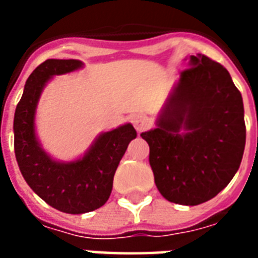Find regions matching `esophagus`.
<instances>
[{"mask_svg":"<svg viewBox=\"0 0 258 258\" xmlns=\"http://www.w3.org/2000/svg\"><path fill=\"white\" fill-rule=\"evenodd\" d=\"M131 121H133L135 130H137L138 133L144 131V130L149 125V120H148V117H146L145 114H135V116H133V118H131Z\"/></svg>","mask_w":258,"mask_h":258,"instance_id":"1","label":"esophagus"}]
</instances>
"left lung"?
Returning <instances> with one entry per match:
<instances>
[{"instance_id":"1","label":"left lung","mask_w":258,"mask_h":258,"mask_svg":"<svg viewBox=\"0 0 258 258\" xmlns=\"http://www.w3.org/2000/svg\"><path fill=\"white\" fill-rule=\"evenodd\" d=\"M188 69L166 99L156 127L142 133L149 164L164 199L196 206L213 199L238 171L246 125L242 95L228 70L205 55Z\"/></svg>"}]
</instances>
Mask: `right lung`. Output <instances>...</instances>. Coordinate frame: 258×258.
<instances>
[{"instance_id":"right-lung-1","label":"right lung","mask_w":258,"mask_h":258,"mask_svg":"<svg viewBox=\"0 0 258 258\" xmlns=\"http://www.w3.org/2000/svg\"><path fill=\"white\" fill-rule=\"evenodd\" d=\"M84 66L77 59H47L26 81L15 110V156L23 178L44 202L69 214L96 210L109 199L113 177L127 146L137 137L133 124L101 133L84 155L72 162L55 160L36 134V112L42 91L53 76Z\"/></svg>"}]
</instances>
